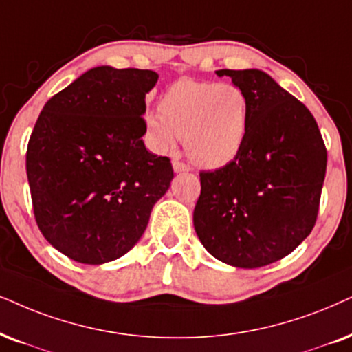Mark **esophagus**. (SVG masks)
Instances as JSON below:
<instances>
[{"label":"esophagus","instance_id":"esophagus-1","mask_svg":"<svg viewBox=\"0 0 352 352\" xmlns=\"http://www.w3.org/2000/svg\"><path fill=\"white\" fill-rule=\"evenodd\" d=\"M172 166H173V170H175V172H188L190 170V167L182 161H179V159H175V161L172 162Z\"/></svg>","mask_w":352,"mask_h":352}]
</instances>
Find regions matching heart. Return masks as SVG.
<instances>
[{
    "label": "heart",
    "mask_w": 352,
    "mask_h": 352,
    "mask_svg": "<svg viewBox=\"0 0 352 352\" xmlns=\"http://www.w3.org/2000/svg\"><path fill=\"white\" fill-rule=\"evenodd\" d=\"M144 126L159 153L185 136L190 161L204 168L222 167L237 157L250 130V100L232 82L179 79L164 92L159 110L148 112Z\"/></svg>",
    "instance_id": "heart-1"
}]
</instances>
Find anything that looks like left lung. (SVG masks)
<instances>
[{"label":"left lung","instance_id":"1","mask_svg":"<svg viewBox=\"0 0 352 352\" xmlns=\"http://www.w3.org/2000/svg\"><path fill=\"white\" fill-rule=\"evenodd\" d=\"M250 100L237 157L199 172L193 226L203 247L237 268H260L296 250L317 222L327 148L310 110L260 69H219Z\"/></svg>","mask_w":352,"mask_h":352}]
</instances>
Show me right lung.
Returning a JSON list of instances; mask_svg holds the SVG:
<instances>
[{
  "mask_svg": "<svg viewBox=\"0 0 352 352\" xmlns=\"http://www.w3.org/2000/svg\"><path fill=\"white\" fill-rule=\"evenodd\" d=\"M151 69L97 66L47 102L25 154L40 232L71 260L123 256L148 228L173 179L170 159L146 149Z\"/></svg>",
  "mask_w": 352,
  "mask_h": 352,
  "instance_id": "add662e5",
  "label": "right lung"
}]
</instances>
